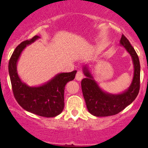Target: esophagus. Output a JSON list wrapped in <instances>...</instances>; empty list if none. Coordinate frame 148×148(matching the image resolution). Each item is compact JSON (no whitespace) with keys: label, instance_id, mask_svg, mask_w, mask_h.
<instances>
[{"label":"esophagus","instance_id":"esophagus-1","mask_svg":"<svg viewBox=\"0 0 148 148\" xmlns=\"http://www.w3.org/2000/svg\"><path fill=\"white\" fill-rule=\"evenodd\" d=\"M83 78H84V74L81 71H78L76 74V79L77 81H81Z\"/></svg>","mask_w":148,"mask_h":148}]
</instances>
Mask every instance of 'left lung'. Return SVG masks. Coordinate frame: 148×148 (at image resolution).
<instances>
[{
	"instance_id": "8db88e82",
	"label": "left lung",
	"mask_w": 148,
	"mask_h": 148,
	"mask_svg": "<svg viewBox=\"0 0 148 148\" xmlns=\"http://www.w3.org/2000/svg\"><path fill=\"white\" fill-rule=\"evenodd\" d=\"M120 43L130 54L134 69L132 84L126 90L119 94H111L103 91L94 79L87 64L83 67L86 76L81 81L83 95L88 111L95 116L106 117L118 114L133 102L138 94L140 73L138 56L124 35H122Z\"/></svg>"
}]
</instances>
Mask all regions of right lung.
Wrapping results in <instances>:
<instances>
[{"instance_id": "right-lung-1", "label": "right lung", "mask_w": 148, "mask_h": 148, "mask_svg": "<svg viewBox=\"0 0 148 148\" xmlns=\"http://www.w3.org/2000/svg\"><path fill=\"white\" fill-rule=\"evenodd\" d=\"M40 38L35 35L16 47L10 59L8 70L14 96L18 104L25 111L34 114L52 118L62 113L64 106V87L67 82L74 79L76 70L58 74L48 82L39 86L30 87L23 82L17 73L18 60L26 46Z\"/></svg>"}]
</instances>
